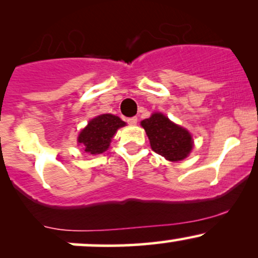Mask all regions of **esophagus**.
Masks as SVG:
<instances>
[{
  "label": "esophagus",
  "instance_id": "34e87169",
  "mask_svg": "<svg viewBox=\"0 0 258 258\" xmlns=\"http://www.w3.org/2000/svg\"><path fill=\"white\" fill-rule=\"evenodd\" d=\"M137 121H138L137 117L133 116V117H130V119H127V123H128V125L135 126V125H137Z\"/></svg>",
  "mask_w": 258,
  "mask_h": 258
}]
</instances>
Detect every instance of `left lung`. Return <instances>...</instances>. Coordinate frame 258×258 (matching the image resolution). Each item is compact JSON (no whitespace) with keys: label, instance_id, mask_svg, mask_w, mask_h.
<instances>
[{"label":"left lung","instance_id":"8db88e82","mask_svg":"<svg viewBox=\"0 0 258 258\" xmlns=\"http://www.w3.org/2000/svg\"><path fill=\"white\" fill-rule=\"evenodd\" d=\"M141 125L146 130L154 152L170 161H179L186 158L193 148L190 133L160 112L143 120Z\"/></svg>","mask_w":258,"mask_h":258}]
</instances>
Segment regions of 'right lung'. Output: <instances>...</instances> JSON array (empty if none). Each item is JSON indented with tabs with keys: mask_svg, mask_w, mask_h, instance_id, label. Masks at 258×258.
I'll use <instances>...</instances> for the list:
<instances>
[{
	"mask_svg": "<svg viewBox=\"0 0 258 258\" xmlns=\"http://www.w3.org/2000/svg\"><path fill=\"white\" fill-rule=\"evenodd\" d=\"M125 126L120 117L111 114H103L92 119L86 128L80 133L78 141L85 152L92 155L104 153L109 148L112 136L117 128Z\"/></svg>",
	"mask_w": 258,
	"mask_h": 258,
	"instance_id": "1",
	"label": "right lung"
}]
</instances>
